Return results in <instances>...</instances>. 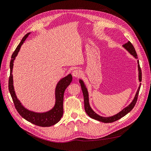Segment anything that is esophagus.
<instances>
[{
  "label": "esophagus",
  "mask_w": 151,
  "mask_h": 151,
  "mask_svg": "<svg viewBox=\"0 0 151 151\" xmlns=\"http://www.w3.org/2000/svg\"><path fill=\"white\" fill-rule=\"evenodd\" d=\"M82 75V72H81L80 70H78V69H75L73 71V76L74 77H79Z\"/></svg>",
  "instance_id": "obj_1"
}]
</instances>
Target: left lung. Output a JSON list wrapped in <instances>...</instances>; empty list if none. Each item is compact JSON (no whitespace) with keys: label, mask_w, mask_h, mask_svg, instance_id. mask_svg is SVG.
Here are the masks:
<instances>
[{"label":"left lung","mask_w":151,"mask_h":151,"mask_svg":"<svg viewBox=\"0 0 151 151\" xmlns=\"http://www.w3.org/2000/svg\"><path fill=\"white\" fill-rule=\"evenodd\" d=\"M123 46L131 54V55H133L135 58H137V52H136V51H135L134 46H133L132 44H131V42L130 41H128L127 43L124 45ZM138 71H139V80H140V82H141L142 81V70H141V68L140 66V64H139V61H138ZM80 83L81 84V87H82V92L83 94L84 108H85V110H86L87 114L92 119H94L95 120H97V121L105 122V123L113 122L117 121V120L121 119L122 117H124V116H125L126 114H128L129 111L133 109L135 105H136L137 101L139 91H140V86H141V84H140V86H139V87H138V89L137 92V94H136V95H135V97L133 99V101L131 102V103L128 106L126 107L125 109H124L121 111H120L119 113L112 116V117H101V116H99L97 114H96L94 111L91 109V108L89 105V103H88V92H87V88L86 87H85L82 80H80Z\"/></svg>","instance_id":"obj_1"}]
</instances>
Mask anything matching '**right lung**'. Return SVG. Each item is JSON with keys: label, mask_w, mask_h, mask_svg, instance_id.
I'll use <instances>...</instances> for the list:
<instances>
[{"label": "right lung", "mask_w": 151, "mask_h": 151, "mask_svg": "<svg viewBox=\"0 0 151 151\" xmlns=\"http://www.w3.org/2000/svg\"><path fill=\"white\" fill-rule=\"evenodd\" d=\"M30 33L27 34L26 35L23 37L20 44L18 45L17 48L15 49L14 52L11 56V60L10 61V75L9 78V91L11 98L14 103L15 108L22 117L25 119L27 121L31 122L36 126L41 127H49L55 124L56 123L59 122L62 116L63 115V99H64V94L65 90L69 84L71 83L72 81V76L69 74L67 76L64 77V78L60 80L59 83H57L56 89H55V97H56V103L53 109L50 110L48 112L46 113H35L32 111H29L25 109V108L22 105L20 102L18 101L16 94L14 91L13 87V75L12 70L13 67V61L17 57V54L20 49V47L23 42L28 37Z\"/></svg>", "instance_id": "right-lung-1"}]
</instances>
